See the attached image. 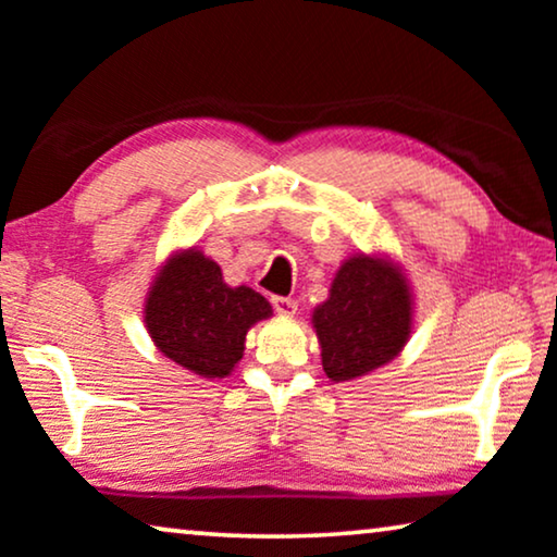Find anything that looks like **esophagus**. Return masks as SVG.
I'll return each instance as SVG.
<instances>
[{"mask_svg": "<svg viewBox=\"0 0 557 557\" xmlns=\"http://www.w3.org/2000/svg\"><path fill=\"white\" fill-rule=\"evenodd\" d=\"M272 308H275L280 315H295L297 312V300L293 297H272Z\"/></svg>", "mask_w": 557, "mask_h": 557, "instance_id": "1", "label": "esophagus"}]
</instances>
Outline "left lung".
<instances>
[{
	"label": "left lung",
	"mask_w": 557,
	"mask_h": 557,
	"mask_svg": "<svg viewBox=\"0 0 557 557\" xmlns=\"http://www.w3.org/2000/svg\"><path fill=\"white\" fill-rule=\"evenodd\" d=\"M323 371L354 381L388 363L411 333V295L388 262L358 255L343 264L331 297L312 312Z\"/></svg>",
	"instance_id": "1"
}]
</instances>
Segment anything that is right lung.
Returning a JSON list of instances; mask_svg holds the SVG:
<instances>
[{
  "label": "right lung",
  "instance_id": "add662e5",
  "mask_svg": "<svg viewBox=\"0 0 557 557\" xmlns=\"http://www.w3.org/2000/svg\"><path fill=\"white\" fill-rule=\"evenodd\" d=\"M272 308L252 287H230L197 249L159 272L146 300V327L159 350L203 379H224L239 363L245 335Z\"/></svg>",
  "mask_w": 557,
  "mask_h": 557
}]
</instances>
